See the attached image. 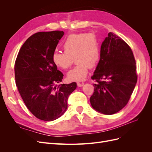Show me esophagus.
<instances>
[{
    "mask_svg": "<svg viewBox=\"0 0 152 152\" xmlns=\"http://www.w3.org/2000/svg\"><path fill=\"white\" fill-rule=\"evenodd\" d=\"M77 84L78 87H82L84 86V83H80V82H77Z\"/></svg>",
    "mask_w": 152,
    "mask_h": 152,
    "instance_id": "esophagus-1",
    "label": "esophagus"
}]
</instances>
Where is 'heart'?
<instances>
[{
	"label": "heart",
	"mask_w": 152,
	"mask_h": 152,
	"mask_svg": "<svg viewBox=\"0 0 152 152\" xmlns=\"http://www.w3.org/2000/svg\"><path fill=\"white\" fill-rule=\"evenodd\" d=\"M62 45L64 53L54 51L51 56L53 63L66 70L72 65L74 58L76 65L68 72V79L72 81L84 80L89 68H94L99 61L100 46L97 37L92 33L71 34Z\"/></svg>",
	"instance_id": "1"
}]
</instances>
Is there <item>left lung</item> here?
I'll use <instances>...</instances> for the list:
<instances>
[{"instance_id": "obj_1", "label": "left lung", "mask_w": 152, "mask_h": 152, "mask_svg": "<svg viewBox=\"0 0 152 152\" xmlns=\"http://www.w3.org/2000/svg\"><path fill=\"white\" fill-rule=\"evenodd\" d=\"M136 61L129 45L110 32L102 42L100 59L91 79L97 82L91 96L92 107L112 115L127 104L137 82Z\"/></svg>"}]
</instances>
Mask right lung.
<instances>
[{
  "label": "right lung",
  "instance_id": "obj_1",
  "mask_svg": "<svg viewBox=\"0 0 152 152\" xmlns=\"http://www.w3.org/2000/svg\"><path fill=\"white\" fill-rule=\"evenodd\" d=\"M63 35L58 30L32 35L22 45L15 61L18 91L27 108L42 121H53L63 115L69 95L77 88L76 82L56 85L63 74L51 56Z\"/></svg>",
  "mask_w": 152,
  "mask_h": 152
}]
</instances>
